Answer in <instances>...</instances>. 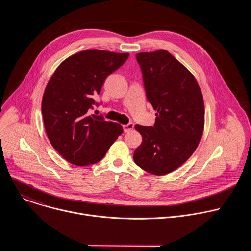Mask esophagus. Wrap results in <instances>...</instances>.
Listing matches in <instances>:
<instances>
[{"label":"esophagus","instance_id":"34e87169","mask_svg":"<svg viewBox=\"0 0 251 251\" xmlns=\"http://www.w3.org/2000/svg\"><path fill=\"white\" fill-rule=\"evenodd\" d=\"M133 129H134V123H132V122H129L128 124L123 125V130L125 133H128V132L132 131Z\"/></svg>","mask_w":251,"mask_h":251}]
</instances>
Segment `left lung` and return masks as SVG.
I'll list each match as a JSON object with an SVG mask.
<instances>
[{
    "label": "left lung",
    "mask_w": 251,
    "mask_h": 251,
    "mask_svg": "<svg viewBox=\"0 0 251 251\" xmlns=\"http://www.w3.org/2000/svg\"><path fill=\"white\" fill-rule=\"evenodd\" d=\"M136 58L146 97L157 113L154 126L135 125L143 141L133 159L150 174L166 175L199 145L204 125L202 94L194 75L169 51L140 52Z\"/></svg>",
    "instance_id": "8db88e82"
}]
</instances>
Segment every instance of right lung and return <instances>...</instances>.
Returning <instances> with one entry per match:
<instances>
[{"label": "right lung", "mask_w": 251, "mask_h": 251, "mask_svg": "<svg viewBox=\"0 0 251 251\" xmlns=\"http://www.w3.org/2000/svg\"><path fill=\"white\" fill-rule=\"evenodd\" d=\"M129 53L86 50L62 61L50 79L42 102L47 135L69 163L88 166L103 159L123 133L120 124L91 114L101 87Z\"/></svg>", "instance_id": "1"}]
</instances>
